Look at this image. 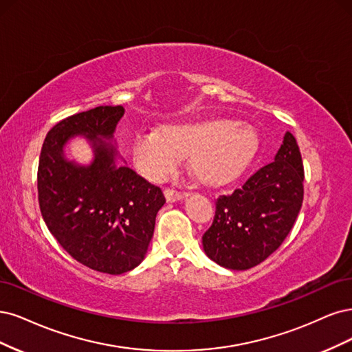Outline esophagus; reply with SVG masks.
<instances>
[{"label":"esophagus","mask_w":352,"mask_h":352,"mask_svg":"<svg viewBox=\"0 0 352 352\" xmlns=\"http://www.w3.org/2000/svg\"><path fill=\"white\" fill-rule=\"evenodd\" d=\"M164 195H165V197H166V201H169V203L183 200L184 197L188 196L187 192H184V191H177V190H174V188H166V190L164 191Z\"/></svg>","instance_id":"1"}]
</instances>
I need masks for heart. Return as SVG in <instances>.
<instances>
[{
	"mask_svg": "<svg viewBox=\"0 0 352 352\" xmlns=\"http://www.w3.org/2000/svg\"><path fill=\"white\" fill-rule=\"evenodd\" d=\"M256 146V134L245 124L206 120L169 126L165 133L139 131L131 143V157L143 177L162 181L191 156V166L203 183L221 184L243 171Z\"/></svg>",
	"mask_w": 352,
	"mask_h": 352,
	"instance_id": "b5f03b06",
	"label": "heart"
}]
</instances>
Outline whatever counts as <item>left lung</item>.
<instances>
[{
    "instance_id": "8db88e82",
    "label": "left lung",
    "mask_w": 352,
    "mask_h": 352,
    "mask_svg": "<svg viewBox=\"0 0 352 352\" xmlns=\"http://www.w3.org/2000/svg\"><path fill=\"white\" fill-rule=\"evenodd\" d=\"M302 181L300 147L287 131L274 162L260 168L232 195L218 197L213 222L201 236L206 256L232 270L262 263L278 250L298 217Z\"/></svg>"
}]
</instances>
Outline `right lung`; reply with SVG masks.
<instances>
[{"instance_id":"right-lung-1","label":"right lung","mask_w":352,"mask_h":352,"mask_svg":"<svg viewBox=\"0 0 352 352\" xmlns=\"http://www.w3.org/2000/svg\"><path fill=\"white\" fill-rule=\"evenodd\" d=\"M124 108L96 107L60 121L45 138L38 168V199L50 232L77 262L108 275L139 266L147 253L156 213L165 197L131 168L117 164L114 140ZM85 137L94 160L70 162L63 147Z\"/></svg>"}]
</instances>
